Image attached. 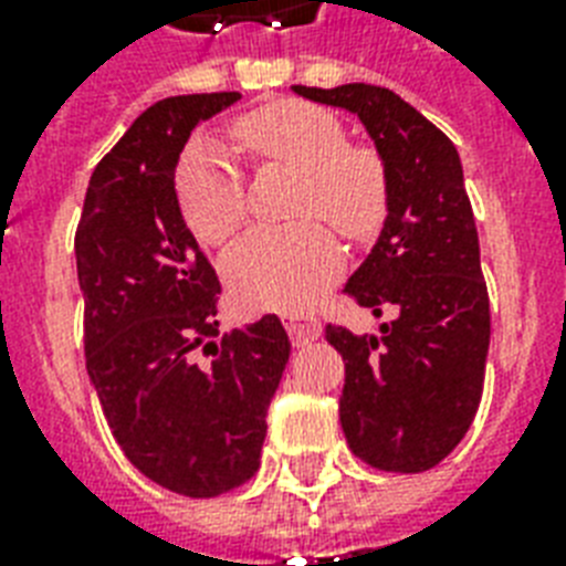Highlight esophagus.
Instances as JSON below:
<instances>
[{
    "mask_svg": "<svg viewBox=\"0 0 566 566\" xmlns=\"http://www.w3.org/2000/svg\"><path fill=\"white\" fill-rule=\"evenodd\" d=\"M287 335H291L293 346H305L323 335V326L314 317H291L287 319Z\"/></svg>",
    "mask_w": 566,
    "mask_h": 566,
    "instance_id": "esophagus-1",
    "label": "esophagus"
}]
</instances>
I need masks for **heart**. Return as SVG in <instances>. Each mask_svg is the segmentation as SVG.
Instances as JSON below:
<instances>
[{
    "mask_svg": "<svg viewBox=\"0 0 566 566\" xmlns=\"http://www.w3.org/2000/svg\"><path fill=\"white\" fill-rule=\"evenodd\" d=\"M264 161L300 172L296 217H323L349 238H370L387 211V170L367 146H349L344 123L311 102L284 99L258 108L234 126ZM176 199L202 243H226L240 229L243 179L213 137L190 146L176 172ZM344 270L335 234L317 220L291 229H255L222 261L231 293L247 308L305 311L323 300Z\"/></svg>",
    "mask_w": 566,
    "mask_h": 566,
    "instance_id": "obj_1",
    "label": "heart"
}]
</instances>
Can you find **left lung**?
Returning <instances> with one entry per match:
<instances>
[{"label":"left lung","mask_w":566,"mask_h":566,"mask_svg":"<svg viewBox=\"0 0 566 566\" xmlns=\"http://www.w3.org/2000/svg\"><path fill=\"white\" fill-rule=\"evenodd\" d=\"M311 102L361 119L387 170V217L344 291L376 317L378 335L328 326L344 355L340 426L355 455L387 473L440 464L482 402L491 302L461 158L434 123L376 84L332 91L293 84Z\"/></svg>","instance_id":"1"}]
</instances>
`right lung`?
I'll list each match as a JSON object with an SVG mask.
<instances>
[{
    "mask_svg": "<svg viewBox=\"0 0 566 566\" xmlns=\"http://www.w3.org/2000/svg\"><path fill=\"white\" fill-rule=\"evenodd\" d=\"M238 99L193 93L146 108L96 164L75 231L84 358L111 434L146 479L193 500L255 475L291 358L275 314L217 340L220 282L176 199L190 132ZM199 352L212 361L196 363Z\"/></svg>",
    "mask_w": 566,
    "mask_h": 566,
    "instance_id": "right-lung-1",
    "label": "right lung"
}]
</instances>
